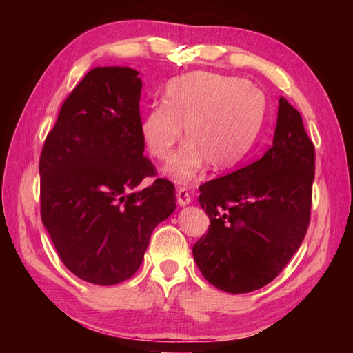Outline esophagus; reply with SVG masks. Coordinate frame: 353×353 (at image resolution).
Listing matches in <instances>:
<instances>
[{"instance_id": "34e87169", "label": "esophagus", "mask_w": 353, "mask_h": 353, "mask_svg": "<svg viewBox=\"0 0 353 353\" xmlns=\"http://www.w3.org/2000/svg\"><path fill=\"white\" fill-rule=\"evenodd\" d=\"M190 202H191V196L188 193V190L183 188V187L177 188V204H179V207L188 205Z\"/></svg>"}]
</instances>
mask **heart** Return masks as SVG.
Returning <instances> with one entry per match:
<instances>
[{"instance_id":"b5f03b06","label":"heart","mask_w":353,"mask_h":353,"mask_svg":"<svg viewBox=\"0 0 353 353\" xmlns=\"http://www.w3.org/2000/svg\"><path fill=\"white\" fill-rule=\"evenodd\" d=\"M266 98L255 83L194 71L166 83L162 105L140 118L139 130L151 157L163 160L182 139L187 143L165 165L177 183L194 181L210 165L214 171L240 163L260 132Z\"/></svg>"}]
</instances>
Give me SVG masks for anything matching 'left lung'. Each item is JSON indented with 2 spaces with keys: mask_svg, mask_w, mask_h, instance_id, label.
<instances>
[{
  "mask_svg": "<svg viewBox=\"0 0 353 353\" xmlns=\"http://www.w3.org/2000/svg\"><path fill=\"white\" fill-rule=\"evenodd\" d=\"M313 179V141L301 113L282 97L265 155L199 187L210 225L193 256L207 282L232 294L272 282L305 238Z\"/></svg>",
  "mask_w": 353,
  "mask_h": 353,
  "instance_id": "obj_1",
  "label": "left lung"
}]
</instances>
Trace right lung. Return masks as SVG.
<instances>
[{"instance_id": "obj_1", "label": "right lung", "mask_w": 353, "mask_h": 353, "mask_svg": "<svg viewBox=\"0 0 353 353\" xmlns=\"http://www.w3.org/2000/svg\"><path fill=\"white\" fill-rule=\"evenodd\" d=\"M129 67H97L65 99L40 155L41 221L68 270L117 285L139 270L152 230L176 208L166 179L143 155L141 79Z\"/></svg>"}]
</instances>
